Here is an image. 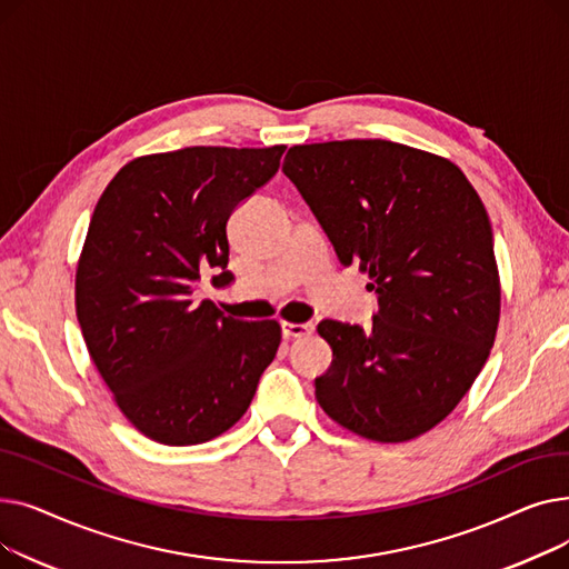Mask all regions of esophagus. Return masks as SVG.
Segmentation results:
<instances>
[{
  "mask_svg": "<svg viewBox=\"0 0 569 569\" xmlns=\"http://www.w3.org/2000/svg\"><path fill=\"white\" fill-rule=\"evenodd\" d=\"M281 332L288 339H305V337L313 335V325L311 322H288V320H283Z\"/></svg>",
  "mask_w": 569,
  "mask_h": 569,
  "instance_id": "1",
  "label": "esophagus"
}]
</instances>
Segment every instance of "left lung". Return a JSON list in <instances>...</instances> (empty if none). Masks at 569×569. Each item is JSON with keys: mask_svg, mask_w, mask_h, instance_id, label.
I'll list each match as a JSON object with an SVG mask.
<instances>
[{"mask_svg": "<svg viewBox=\"0 0 569 569\" xmlns=\"http://www.w3.org/2000/svg\"><path fill=\"white\" fill-rule=\"evenodd\" d=\"M283 172L378 297L371 327L322 320L320 408L343 429L406 442L466 397L496 341L500 277L487 209L450 159L390 140L295 144Z\"/></svg>", "mask_w": 569, "mask_h": 569, "instance_id": "obj_1", "label": "left lung"}]
</instances>
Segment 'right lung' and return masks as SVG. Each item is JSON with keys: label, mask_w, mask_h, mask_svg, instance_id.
<instances>
[{"label": "right lung", "mask_w": 569, "mask_h": 569, "mask_svg": "<svg viewBox=\"0 0 569 569\" xmlns=\"http://www.w3.org/2000/svg\"><path fill=\"white\" fill-rule=\"evenodd\" d=\"M286 144L184 147L129 161L101 193L76 269V316L114 403L147 438L198 445L239 422L281 343L277 320L191 300L228 272L232 209L274 177Z\"/></svg>", "instance_id": "obj_1"}]
</instances>
